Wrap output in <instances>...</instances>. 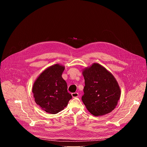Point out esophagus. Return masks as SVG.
<instances>
[{
  "label": "esophagus",
  "mask_w": 147,
  "mask_h": 147,
  "mask_svg": "<svg viewBox=\"0 0 147 147\" xmlns=\"http://www.w3.org/2000/svg\"><path fill=\"white\" fill-rule=\"evenodd\" d=\"M71 95L73 98H77L78 96V94L77 92H74V93H72Z\"/></svg>",
  "instance_id": "1"
}]
</instances>
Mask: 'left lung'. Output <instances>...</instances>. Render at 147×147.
Segmentation results:
<instances>
[{
  "mask_svg": "<svg viewBox=\"0 0 147 147\" xmlns=\"http://www.w3.org/2000/svg\"><path fill=\"white\" fill-rule=\"evenodd\" d=\"M85 80L82 101L95 116L111 113L117 106L121 95L119 84L106 68L94 63L82 71Z\"/></svg>",
  "mask_w": 147,
  "mask_h": 147,
  "instance_id": "left-lung-1",
  "label": "left lung"
}]
</instances>
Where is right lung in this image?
Listing matches in <instances>:
<instances>
[{"instance_id":"add662e5","label":"right lung","mask_w":147,"mask_h":147,"mask_svg":"<svg viewBox=\"0 0 147 147\" xmlns=\"http://www.w3.org/2000/svg\"><path fill=\"white\" fill-rule=\"evenodd\" d=\"M65 67L59 63L42 72L34 82L32 92L36 103L42 110L56 114L67 107L72 96L61 74Z\"/></svg>"}]
</instances>
